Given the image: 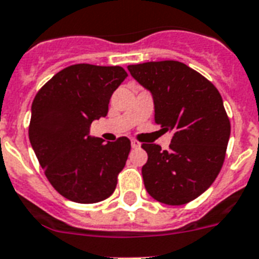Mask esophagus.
I'll use <instances>...</instances> for the list:
<instances>
[{"label":"esophagus","mask_w":259,"mask_h":259,"mask_svg":"<svg viewBox=\"0 0 259 259\" xmlns=\"http://www.w3.org/2000/svg\"><path fill=\"white\" fill-rule=\"evenodd\" d=\"M131 146H132V148H140V143L138 142V140H131Z\"/></svg>","instance_id":"esophagus-1"}]
</instances>
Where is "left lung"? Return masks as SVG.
Returning a JSON list of instances; mask_svg holds the SVG:
<instances>
[{
  "instance_id": "8db88e82",
  "label": "left lung",
  "mask_w": 259,
  "mask_h": 259,
  "mask_svg": "<svg viewBox=\"0 0 259 259\" xmlns=\"http://www.w3.org/2000/svg\"><path fill=\"white\" fill-rule=\"evenodd\" d=\"M132 77L151 91L155 123L172 131L168 151L143 143L148 160L142 167L147 192L169 206L203 194L222 168L230 120L211 81L174 60L128 65Z\"/></svg>"
}]
</instances>
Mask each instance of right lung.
Instances as JSON below:
<instances>
[{"label": "right lung", "instance_id": "1", "mask_svg": "<svg viewBox=\"0 0 259 259\" xmlns=\"http://www.w3.org/2000/svg\"><path fill=\"white\" fill-rule=\"evenodd\" d=\"M128 74L121 67L74 64L41 87L32 103L29 140L47 179L76 203L112 195L131 151L125 136L92 139L90 125L107 116L109 99Z\"/></svg>", "mask_w": 259, "mask_h": 259}]
</instances>
